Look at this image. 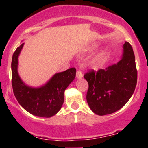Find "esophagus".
Here are the masks:
<instances>
[{"label":"esophagus","instance_id":"esophagus-1","mask_svg":"<svg viewBox=\"0 0 148 148\" xmlns=\"http://www.w3.org/2000/svg\"><path fill=\"white\" fill-rule=\"evenodd\" d=\"M83 77V73L81 70H78L76 72V78H82Z\"/></svg>","mask_w":148,"mask_h":148}]
</instances>
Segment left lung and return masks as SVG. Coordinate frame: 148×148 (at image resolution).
<instances>
[{
    "mask_svg": "<svg viewBox=\"0 0 148 148\" xmlns=\"http://www.w3.org/2000/svg\"><path fill=\"white\" fill-rule=\"evenodd\" d=\"M121 59L116 64L91 70L84 77L89 84L87 101L93 113L111 114L121 109L134 92L137 83L135 56L130 43L123 45Z\"/></svg>",
    "mask_w": 148,
    "mask_h": 148,
    "instance_id": "8db88e82",
    "label": "left lung"
}]
</instances>
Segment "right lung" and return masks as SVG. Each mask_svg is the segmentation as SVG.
Returning <instances> with one entry per match:
<instances>
[{"mask_svg": "<svg viewBox=\"0 0 148 148\" xmlns=\"http://www.w3.org/2000/svg\"><path fill=\"white\" fill-rule=\"evenodd\" d=\"M23 44L18 47L12 60V85L18 103L27 112L38 117L49 118L58 113L64 103L66 87L74 80L76 70L70 68L56 73L45 85L33 88L26 85L18 73V58Z\"/></svg>", "mask_w": 148, "mask_h": 148, "instance_id": "right-lung-1", "label": "right lung"}]
</instances>
